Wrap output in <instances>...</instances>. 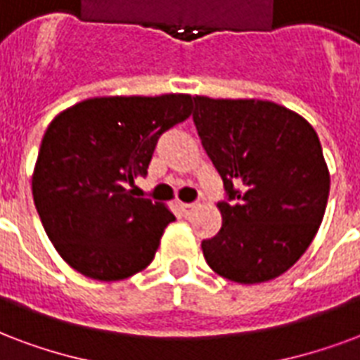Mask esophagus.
I'll return each mask as SVG.
<instances>
[{
    "label": "esophagus",
    "mask_w": 360,
    "mask_h": 360,
    "mask_svg": "<svg viewBox=\"0 0 360 360\" xmlns=\"http://www.w3.org/2000/svg\"><path fill=\"white\" fill-rule=\"evenodd\" d=\"M197 209V202H182V210L186 216H191V212Z\"/></svg>",
    "instance_id": "obj_1"
}]
</instances>
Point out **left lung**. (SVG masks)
I'll return each mask as SVG.
<instances>
[{"instance_id": "8db88e82", "label": "left lung", "mask_w": 360, "mask_h": 360, "mask_svg": "<svg viewBox=\"0 0 360 360\" xmlns=\"http://www.w3.org/2000/svg\"><path fill=\"white\" fill-rule=\"evenodd\" d=\"M193 123L221 176V229L201 243L205 260L243 285L279 277L323 221L330 176L313 127L266 100L193 96Z\"/></svg>"}]
</instances>
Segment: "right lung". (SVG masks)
<instances>
[{
  "label": "right lung",
  "instance_id": "add662e5",
  "mask_svg": "<svg viewBox=\"0 0 360 360\" xmlns=\"http://www.w3.org/2000/svg\"><path fill=\"white\" fill-rule=\"evenodd\" d=\"M190 113V94L104 96L47 127L32 193L49 239L75 271L119 281L150 266L174 214L127 186L148 174L159 136Z\"/></svg>",
  "mask_w": 360,
  "mask_h": 360
}]
</instances>
